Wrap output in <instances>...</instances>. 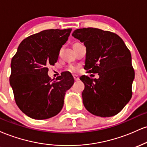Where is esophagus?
<instances>
[{
    "label": "esophagus",
    "instance_id": "34e87169",
    "mask_svg": "<svg viewBox=\"0 0 147 147\" xmlns=\"http://www.w3.org/2000/svg\"><path fill=\"white\" fill-rule=\"evenodd\" d=\"M73 77H74V79H75V81H78L79 79V77L77 75H74Z\"/></svg>",
    "mask_w": 147,
    "mask_h": 147
}]
</instances>
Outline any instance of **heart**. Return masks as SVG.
Masks as SVG:
<instances>
[{
  "instance_id": "obj_1",
  "label": "heart",
  "mask_w": 147,
  "mask_h": 147,
  "mask_svg": "<svg viewBox=\"0 0 147 147\" xmlns=\"http://www.w3.org/2000/svg\"><path fill=\"white\" fill-rule=\"evenodd\" d=\"M70 70H72V71H76L77 70V68L76 66H74V65H71L70 67Z\"/></svg>"
}]
</instances>
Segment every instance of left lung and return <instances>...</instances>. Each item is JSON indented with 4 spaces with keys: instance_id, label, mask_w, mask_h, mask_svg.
<instances>
[{
    "instance_id": "obj_1",
    "label": "left lung",
    "mask_w": 147,
    "mask_h": 147,
    "mask_svg": "<svg viewBox=\"0 0 147 147\" xmlns=\"http://www.w3.org/2000/svg\"><path fill=\"white\" fill-rule=\"evenodd\" d=\"M72 35L86 48L84 69L99 77H80L85 85L84 106L99 117L115 115L132 97L135 72L131 52L122 38L111 32L88 28L75 30Z\"/></svg>"
}]
</instances>
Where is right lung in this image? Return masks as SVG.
<instances>
[{
    "label": "right lung",
    "instance_id": "1",
    "mask_svg": "<svg viewBox=\"0 0 147 147\" xmlns=\"http://www.w3.org/2000/svg\"><path fill=\"white\" fill-rule=\"evenodd\" d=\"M71 30H46L31 35L20 43L11 59L9 84L15 101L32 119L57 115L63 106L65 92L73 85L71 73L63 72L55 81L48 75V67L57 61Z\"/></svg>",
    "mask_w": 147,
    "mask_h": 147
}]
</instances>
